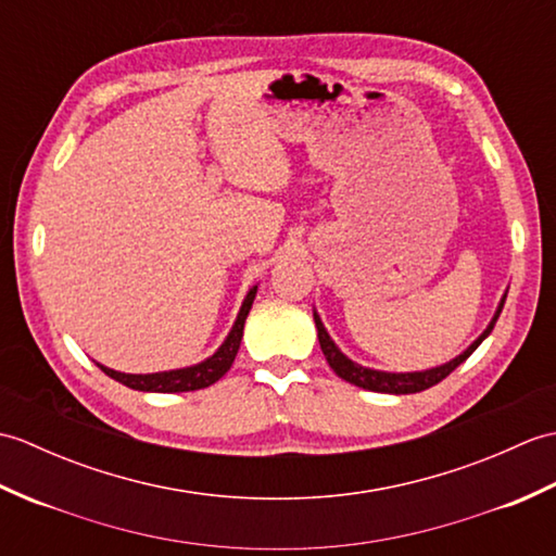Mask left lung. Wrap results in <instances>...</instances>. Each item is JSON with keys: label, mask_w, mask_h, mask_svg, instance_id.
<instances>
[{"label": "left lung", "mask_w": 556, "mask_h": 556, "mask_svg": "<svg viewBox=\"0 0 556 556\" xmlns=\"http://www.w3.org/2000/svg\"><path fill=\"white\" fill-rule=\"evenodd\" d=\"M504 301H506V293L502 296L497 311H494V317L490 320L485 332H482L464 353H458L456 358H452L444 365H437V368L418 370V372H384V370H372V368H365V365L353 363L349 356H344V353L339 351L332 337L327 334L320 315L313 311V317H315V327H317V339H320V349L325 353L329 368H332L341 377V380H346L361 389H370V392H380V394H416V392H425V389L434 387L437 382H442L448 372H454L458 365L464 363L470 353H473L482 344V341L490 337V332L494 329V323H497V317L504 308Z\"/></svg>", "instance_id": "1"}]
</instances>
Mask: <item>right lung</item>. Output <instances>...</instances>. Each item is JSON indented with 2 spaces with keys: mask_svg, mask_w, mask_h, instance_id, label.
<instances>
[{
  "mask_svg": "<svg viewBox=\"0 0 556 556\" xmlns=\"http://www.w3.org/2000/svg\"><path fill=\"white\" fill-rule=\"evenodd\" d=\"M257 287H253L251 291L245 293V299L241 303V311L236 315V323L231 327V332L227 334V339L222 341V346L212 353L210 358L200 361L195 365H188V368H179V370H164V372H148V375H128V372H119L112 370L108 365H100V370L104 375H110L112 380L122 382L131 389H138V392H195V389H205L210 384H215L219 377L227 375V370L231 368V363L239 353L241 346V337H243V325L245 317L251 313V305L255 301Z\"/></svg>",
  "mask_w": 556,
  "mask_h": 556,
  "instance_id": "obj_1",
  "label": "right lung"
}]
</instances>
